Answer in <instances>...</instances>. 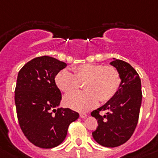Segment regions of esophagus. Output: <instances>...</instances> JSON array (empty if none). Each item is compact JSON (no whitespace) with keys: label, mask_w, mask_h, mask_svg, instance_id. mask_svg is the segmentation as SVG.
<instances>
[{"label":"esophagus","mask_w":158,"mask_h":158,"mask_svg":"<svg viewBox=\"0 0 158 158\" xmlns=\"http://www.w3.org/2000/svg\"><path fill=\"white\" fill-rule=\"evenodd\" d=\"M87 116V114L85 113H80V117L81 118H85Z\"/></svg>","instance_id":"obj_1"}]
</instances>
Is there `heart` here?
<instances>
[{"label": "heart", "mask_w": 158, "mask_h": 158, "mask_svg": "<svg viewBox=\"0 0 158 158\" xmlns=\"http://www.w3.org/2000/svg\"><path fill=\"white\" fill-rule=\"evenodd\" d=\"M73 73L63 69L56 74V84L61 91L69 93L78 87V81L84 82L82 92H73L64 98L65 106L85 111L101 102L109 101L119 89L121 78L114 67L103 64H85L72 69Z\"/></svg>", "instance_id": "b5f03b06"}]
</instances>
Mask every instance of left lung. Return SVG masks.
<instances>
[{"label": "left lung", "mask_w": 158, "mask_h": 158, "mask_svg": "<svg viewBox=\"0 0 158 158\" xmlns=\"http://www.w3.org/2000/svg\"><path fill=\"white\" fill-rule=\"evenodd\" d=\"M113 59L110 64L120 75L119 89L111 99L91 113L98 123L92 133L94 139L107 148L119 146L130 139L137 125L142 101L141 81L136 71L127 62ZM102 110L107 113L100 115Z\"/></svg>", "instance_id": "8db88e82"}]
</instances>
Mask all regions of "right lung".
I'll return each mask as SVG.
<instances>
[{
	"label": "right lung",
	"mask_w": 158,
	"mask_h": 158,
	"mask_svg": "<svg viewBox=\"0 0 158 158\" xmlns=\"http://www.w3.org/2000/svg\"><path fill=\"white\" fill-rule=\"evenodd\" d=\"M66 66L44 56L31 60L18 73L14 96L18 123L25 136L40 148L60 144L70 123L79 118L69 108H59L61 93L55 78Z\"/></svg>",
	"instance_id": "right-lung-1"
}]
</instances>
